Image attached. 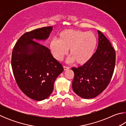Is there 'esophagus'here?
<instances>
[{
  "mask_svg": "<svg viewBox=\"0 0 126 126\" xmlns=\"http://www.w3.org/2000/svg\"><path fill=\"white\" fill-rule=\"evenodd\" d=\"M63 68H64V71H67V70L70 69L69 67H67V66H64Z\"/></svg>",
  "mask_w": 126,
  "mask_h": 126,
  "instance_id": "obj_1",
  "label": "esophagus"
}]
</instances>
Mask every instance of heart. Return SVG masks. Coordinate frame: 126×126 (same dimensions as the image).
Returning <instances> with one entry per match:
<instances>
[{"label": "heart", "mask_w": 126, "mask_h": 126, "mask_svg": "<svg viewBox=\"0 0 126 126\" xmlns=\"http://www.w3.org/2000/svg\"><path fill=\"white\" fill-rule=\"evenodd\" d=\"M97 39L92 32L66 29L59 33L58 39H53L49 48L53 55L59 61L62 60L69 49L71 57L69 62L84 64L90 60L94 52Z\"/></svg>", "instance_id": "b5f03b06"}]
</instances>
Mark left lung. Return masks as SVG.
<instances>
[{"mask_svg":"<svg viewBox=\"0 0 126 126\" xmlns=\"http://www.w3.org/2000/svg\"><path fill=\"white\" fill-rule=\"evenodd\" d=\"M98 46L88 62L78 68H72L74 73L72 88L74 93L85 99L94 98L110 83L113 74L116 52L111 43L98 31Z\"/></svg>","mask_w":126,"mask_h":126,"instance_id":"1","label":"left lung"}]
</instances>
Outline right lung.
Listing matches in <instances>:
<instances>
[{"instance_id":"obj_1","label":"right lung","mask_w":126,"mask_h":126,"mask_svg":"<svg viewBox=\"0 0 126 126\" xmlns=\"http://www.w3.org/2000/svg\"><path fill=\"white\" fill-rule=\"evenodd\" d=\"M52 29V26L43 27L24 33L12 52V67L17 84L25 95L38 101L51 94L55 79L64 70L49 49L35 41L47 39Z\"/></svg>"}]
</instances>
